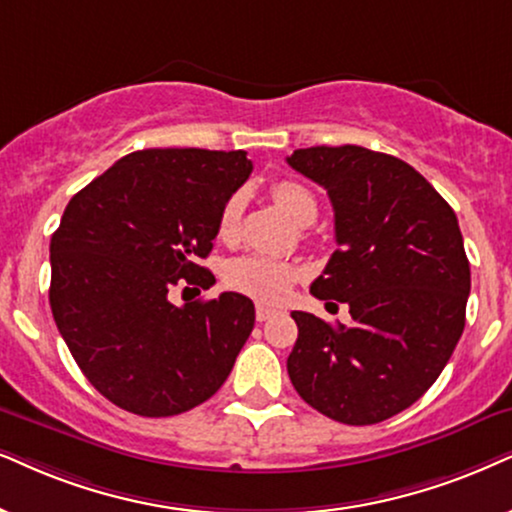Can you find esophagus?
I'll return each instance as SVG.
<instances>
[{"instance_id": "obj_1", "label": "esophagus", "mask_w": 512, "mask_h": 512, "mask_svg": "<svg viewBox=\"0 0 512 512\" xmlns=\"http://www.w3.org/2000/svg\"><path fill=\"white\" fill-rule=\"evenodd\" d=\"M278 312L274 307H267V304H257V309H255V316H257V321H269L271 316H276Z\"/></svg>"}]
</instances>
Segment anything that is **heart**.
Instances as JSON below:
<instances>
[{
	"label": "heart",
	"mask_w": 512,
	"mask_h": 512,
	"mask_svg": "<svg viewBox=\"0 0 512 512\" xmlns=\"http://www.w3.org/2000/svg\"><path fill=\"white\" fill-rule=\"evenodd\" d=\"M271 196H274L276 205L281 210H286L290 219H295L297 224H312L316 217V205L314 193L302 186L300 181L281 179L271 186ZM241 210L243 200L241 196H231L219 210L217 219V231L219 236L234 238L238 231V222H241ZM300 278V267H295L293 262L276 260V257L267 255H243L236 257L226 264L224 269V283L236 293L255 297L262 302H278L288 295V290L293 283Z\"/></svg>",
	"instance_id": "heart-1"
}]
</instances>
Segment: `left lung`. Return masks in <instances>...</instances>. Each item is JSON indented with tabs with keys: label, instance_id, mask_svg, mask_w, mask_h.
I'll return each instance as SVG.
<instances>
[{
	"label": "left lung",
	"instance_id": "1",
	"mask_svg": "<svg viewBox=\"0 0 512 512\" xmlns=\"http://www.w3.org/2000/svg\"><path fill=\"white\" fill-rule=\"evenodd\" d=\"M288 165L328 191L338 250L312 283L352 326L293 312L288 375L312 409L373 425L418 401L461 340L470 262L456 212L423 174L361 146L297 148Z\"/></svg>",
	"mask_w": 512,
	"mask_h": 512
}]
</instances>
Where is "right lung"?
Here are the masks:
<instances>
[{
  "label": "right lung",
  "instance_id": "obj_1",
  "mask_svg": "<svg viewBox=\"0 0 512 512\" xmlns=\"http://www.w3.org/2000/svg\"><path fill=\"white\" fill-rule=\"evenodd\" d=\"M250 172L245 151L146 148L70 198L49 245V304L77 366L120 409L177 416L229 378L255 304L222 293L177 307L170 290L215 283L198 260Z\"/></svg>",
  "mask_w": 512,
  "mask_h": 512
}]
</instances>
